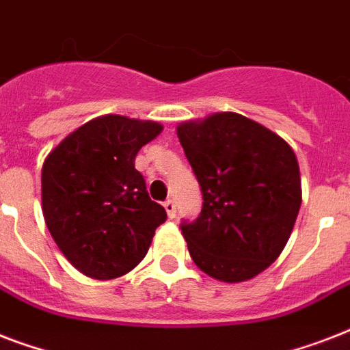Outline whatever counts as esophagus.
I'll list each match as a JSON object with an SVG mask.
<instances>
[{
  "instance_id": "esophagus-1",
  "label": "esophagus",
  "mask_w": 350,
  "mask_h": 350,
  "mask_svg": "<svg viewBox=\"0 0 350 350\" xmlns=\"http://www.w3.org/2000/svg\"><path fill=\"white\" fill-rule=\"evenodd\" d=\"M165 211H167V216L169 218H176V203L174 200H167V202L163 203Z\"/></svg>"
}]
</instances>
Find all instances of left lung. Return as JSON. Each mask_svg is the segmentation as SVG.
I'll return each instance as SVG.
<instances>
[{
    "mask_svg": "<svg viewBox=\"0 0 350 350\" xmlns=\"http://www.w3.org/2000/svg\"><path fill=\"white\" fill-rule=\"evenodd\" d=\"M203 194L202 214L181 225L189 254L225 283L252 280L285 249L301 205L293 147L238 112L176 126Z\"/></svg>",
    "mask_w": 350,
    "mask_h": 350,
    "instance_id": "8db88e82",
    "label": "left lung"
}]
</instances>
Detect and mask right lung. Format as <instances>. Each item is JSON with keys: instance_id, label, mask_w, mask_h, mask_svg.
<instances>
[{"instance_id": "1", "label": "right lung", "mask_w": 350, "mask_h": 350, "mask_svg": "<svg viewBox=\"0 0 350 350\" xmlns=\"http://www.w3.org/2000/svg\"><path fill=\"white\" fill-rule=\"evenodd\" d=\"M161 131L158 121L105 114L78 126L46 154L43 218L63 256L85 276L114 280L131 272L167 218L134 169L139 148Z\"/></svg>"}]
</instances>
